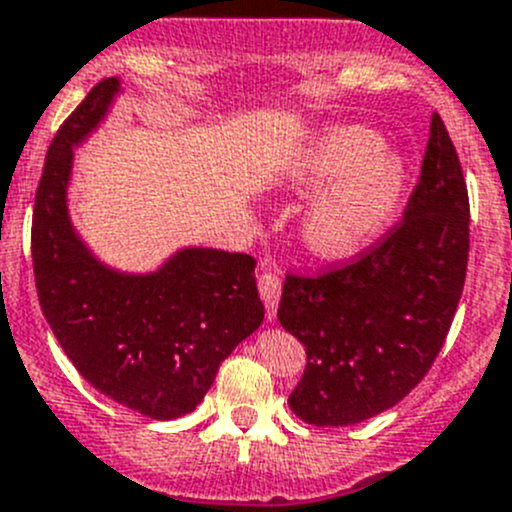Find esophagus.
<instances>
[{
    "label": "esophagus",
    "mask_w": 512,
    "mask_h": 512,
    "mask_svg": "<svg viewBox=\"0 0 512 512\" xmlns=\"http://www.w3.org/2000/svg\"><path fill=\"white\" fill-rule=\"evenodd\" d=\"M257 285H260V297L265 302V312L267 319H275L277 317V304H280V294H282V280L275 270L265 267L257 277Z\"/></svg>",
    "instance_id": "1"
}]
</instances>
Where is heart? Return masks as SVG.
I'll return each mask as SVG.
<instances>
[{
	"mask_svg": "<svg viewBox=\"0 0 512 512\" xmlns=\"http://www.w3.org/2000/svg\"><path fill=\"white\" fill-rule=\"evenodd\" d=\"M292 178L307 190L332 185L304 215L302 237L312 252L337 260L354 255L389 223L404 173L369 131L334 128L304 151Z\"/></svg>",
	"mask_w": 512,
	"mask_h": 512,
	"instance_id": "1",
	"label": "heart"
}]
</instances>
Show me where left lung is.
I'll return each mask as SVG.
<instances>
[{"instance_id":"left-lung-1","label":"left lung","mask_w":512,"mask_h":512,"mask_svg":"<svg viewBox=\"0 0 512 512\" xmlns=\"http://www.w3.org/2000/svg\"><path fill=\"white\" fill-rule=\"evenodd\" d=\"M468 220L461 160L433 113L404 218L349 262L317 275L287 272L277 319L307 354L289 394L294 416L312 426H352L421 384L466 285Z\"/></svg>"}]
</instances>
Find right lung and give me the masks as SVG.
<instances>
[{
  "instance_id": "obj_1",
  "label": "right lung",
  "mask_w": 512,
  "mask_h": 512,
  "mask_svg": "<svg viewBox=\"0 0 512 512\" xmlns=\"http://www.w3.org/2000/svg\"><path fill=\"white\" fill-rule=\"evenodd\" d=\"M118 91L98 81L51 141L36 188L32 262L41 312L81 376L156 421L203 401L220 364L265 319L255 257L190 247L156 275H118L89 255L66 213L71 148Z\"/></svg>"
}]
</instances>
